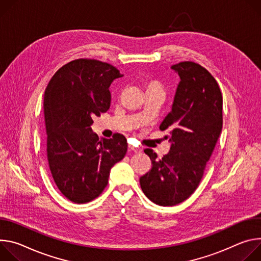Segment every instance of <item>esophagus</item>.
Returning <instances> with one entry per match:
<instances>
[{"label":"esophagus","instance_id":"esophagus-1","mask_svg":"<svg viewBox=\"0 0 261 261\" xmlns=\"http://www.w3.org/2000/svg\"><path fill=\"white\" fill-rule=\"evenodd\" d=\"M128 150H129V151H134V152H136V153L141 152V149H140L139 147H135V146H133V145H128Z\"/></svg>","mask_w":261,"mask_h":261}]
</instances>
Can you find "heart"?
<instances>
[{
  "label": "heart",
  "instance_id": "b5f03b06",
  "mask_svg": "<svg viewBox=\"0 0 261 261\" xmlns=\"http://www.w3.org/2000/svg\"><path fill=\"white\" fill-rule=\"evenodd\" d=\"M146 91H151V90H162L161 85L156 82V81H150L148 83H146Z\"/></svg>",
  "mask_w": 261,
  "mask_h": 261
}]
</instances>
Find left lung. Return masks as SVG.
Here are the masks:
<instances>
[{
	"instance_id": "left-lung-1",
	"label": "left lung",
	"mask_w": 261,
	"mask_h": 261,
	"mask_svg": "<svg viewBox=\"0 0 261 261\" xmlns=\"http://www.w3.org/2000/svg\"><path fill=\"white\" fill-rule=\"evenodd\" d=\"M171 69L179 76L171 112L160 125L168 130L170 150L161 160L145 153L151 169L140 177L143 193L153 203L173 206L198 188L223 125V98L214 76L201 65L180 62Z\"/></svg>"
}]
</instances>
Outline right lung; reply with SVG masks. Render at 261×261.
I'll use <instances>...</instances> for the list:
<instances>
[{
	"label": "right lung",
	"instance_id": "right-lung-1",
	"mask_svg": "<svg viewBox=\"0 0 261 261\" xmlns=\"http://www.w3.org/2000/svg\"><path fill=\"white\" fill-rule=\"evenodd\" d=\"M117 68L97 60L79 59L58 70L44 92L46 152L58 189L71 202L86 203L103 191L112 167L127 150L123 135L99 139L93 118L109 110Z\"/></svg>",
	"mask_w": 261,
	"mask_h": 261
}]
</instances>
